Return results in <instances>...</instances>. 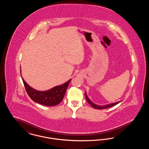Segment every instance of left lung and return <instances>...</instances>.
I'll return each instance as SVG.
<instances>
[{
    "instance_id": "obj_1",
    "label": "left lung",
    "mask_w": 149,
    "mask_h": 149,
    "mask_svg": "<svg viewBox=\"0 0 149 149\" xmlns=\"http://www.w3.org/2000/svg\"><path fill=\"white\" fill-rule=\"evenodd\" d=\"M85 98L87 100V102L91 105V106L93 107V108H95V109H106V108H110V107H112L114 106L116 104H117L118 103H119L120 102H116V103H111V104H107V105H104V106H98V105H97L94 103H93L90 100V99L88 98L87 95H86V93L85 92Z\"/></svg>"
}]
</instances>
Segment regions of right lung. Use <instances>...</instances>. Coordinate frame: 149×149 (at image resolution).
Here are the masks:
<instances>
[{
  "instance_id": "right-lung-1",
  "label": "right lung",
  "mask_w": 149,
  "mask_h": 149,
  "mask_svg": "<svg viewBox=\"0 0 149 149\" xmlns=\"http://www.w3.org/2000/svg\"><path fill=\"white\" fill-rule=\"evenodd\" d=\"M29 97L36 103L46 106H55L62 102L71 79L46 91H38L31 88L22 78Z\"/></svg>"
}]
</instances>
